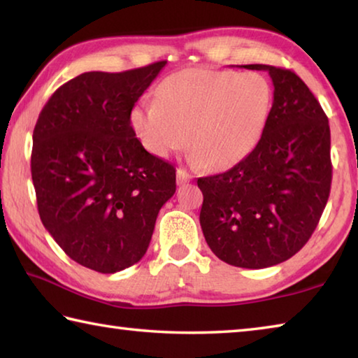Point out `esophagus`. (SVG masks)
<instances>
[{"label":"esophagus","instance_id":"esophagus-1","mask_svg":"<svg viewBox=\"0 0 358 358\" xmlns=\"http://www.w3.org/2000/svg\"><path fill=\"white\" fill-rule=\"evenodd\" d=\"M187 181H191V175L187 173L186 171H183V169H178L177 171V183L181 186L187 183Z\"/></svg>","mask_w":358,"mask_h":358}]
</instances>
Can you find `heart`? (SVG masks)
I'll return each instance as SVG.
<instances>
[{
	"instance_id": "obj_1",
	"label": "heart",
	"mask_w": 358,
	"mask_h": 358,
	"mask_svg": "<svg viewBox=\"0 0 358 358\" xmlns=\"http://www.w3.org/2000/svg\"><path fill=\"white\" fill-rule=\"evenodd\" d=\"M273 107V88L259 72L191 68L169 76L156 101L131 110L143 148L169 157L187 142L192 161L210 169L237 164L256 147Z\"/></svg>"
}]
</instances>
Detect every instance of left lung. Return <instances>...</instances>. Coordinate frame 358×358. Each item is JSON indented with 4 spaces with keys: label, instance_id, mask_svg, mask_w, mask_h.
Instances as JSON below:
<instances>
[{
    "label": "left lung",
    "instance_id": "obj_1",
    "mask_svg": "<svg viewBox=\"0 0 358 358\" xmlns=\"http://www.w3.org/2000/svg\"><path fill=\"white\" fill-rule=\"evenodd\" d=\"M273 107L256 147L230 171L197 180L201 227L229 265L266 268L299 252L316 229L331 185L330 126L295 72L266 64Z\"/></svg>",
    "mask_w": 358,
    "mask_h": 358
}]
</instances>
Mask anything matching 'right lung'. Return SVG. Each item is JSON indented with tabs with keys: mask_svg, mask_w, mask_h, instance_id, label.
<instances>
[{
	"mask_svg": "<svg viewBox=\"0 0 358 358\" xmlns=\"http://www.w3.org/2000/svg\"><path fill=\"white\" fill-rule=\"evenodd\" d=\"M166 63L77 76L52 94L34 126L41 221L72 260L99 273L145 256L157 213L177 189L173 166L143 148L129 121Z\"/></svg>",
	"mask_w": 358,
	"mask_h": 358,
	"instance_id": "right-lung-1",
	"label": "right lung"
}]
</instances>
